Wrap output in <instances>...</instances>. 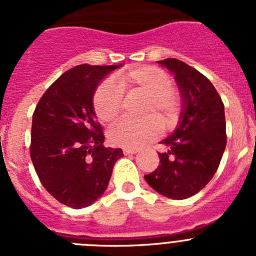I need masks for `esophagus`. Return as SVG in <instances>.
Wrapping results in <instances>:
<instances>
[{
    "mask_svg": "<svg viewBox=\"0 0 256 256\" xmlns=\"http://www.w3.org/2000/svg\"><path fill=\"white\" fill-rule=\"evenodd\" d=\"M137 151L136 148H124L123 150V154L124 155H134V154H137Z\"/></svg>",
    "mask_w": 256,
    "mask_h": 256,
    "instance_id": "34e87169",
    "label": "esophagus"
}]
</instances>
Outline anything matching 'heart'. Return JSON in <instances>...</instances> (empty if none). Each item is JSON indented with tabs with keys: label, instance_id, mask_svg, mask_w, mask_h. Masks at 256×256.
Returning a JSON list of instances; mask_svg holds the SVG:
<instances>
[{
	"label": "heart",
	"instance_id": "heart-1",
	"mask_svg": "<svg viewBox=\"0 0 256 256\" xmlns=\"http://www.w3.org/2000/svg\"><path fill=\"white\" fill-rule=\"evenodd\" d=\"M123 92H141L148 96L141 110L142 120H123L112 128L108 140L114 146L140 148L160 134V126L169 128L178 119L180 97L173 90V80L158 66L141 65L120 73L116 83L106 79L98 86L94 97V108L104 123H114L123 108Z\"/></svg>",
	"mask_w": 256,
	"mask_h": 256
}]
</instances>
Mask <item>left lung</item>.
<instances>
[{
    "instance_id": "1",
    "label": "left lung",
    "mask_w": 256,
    "mask_h": 256,
    "mask_svg": "<svg viewBox=\"0 0 256 256\" xmlns=\"http://www.w3.org/2000/svg\"><path fill=\"white\" fill-rule=\"evenodd\" d=\"M174 73L183 100L180 123L162 141L160 164L144 176L162 195L174 200L191 198L206 186L219 166L227 144L224 105L209 79L177 58L158 61Z\"/></svg>"
}]
</instances>
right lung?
Wrapping results in <instances>:
<instances>
[{
  "label": "right lung",
  "instance_id": "obj_1",
  "mask_svg": "<svg viewBox=\"0 0 256 256\" xmlns=\"http://www.w3.org/2000/svg\"><path fill=\"white\" fill-rule=\"evenodd\" d=\"M120 66V65H119ZM118 65L82 64L58 76L33 112L30 159L42 186L58 202L80 209L105 192L122 148L104 146L94 94Z\"/></svg>",
  "mask_w": 256,
  "mask_h": 256
}]
</instances>
